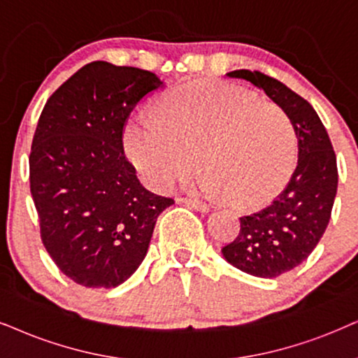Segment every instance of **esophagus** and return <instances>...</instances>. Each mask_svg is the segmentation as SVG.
Listing matches in <instances>:
<instances>
[{
  "label": "esophagus",
  "instance_id": "obj_1",
  "mask_svg": "<svg viewBox=\"0 0 358 358\" xmlns=\"http://www.w3.org/2000/svg\"><path fill=\"white\" fill-rule=\"evenodd\" d=\"M180 201L185 203V205L193 208V210L196 211H201V213H206L208 210H210V206L206 205V203H203L200 200H192V198H180Z\"/></svg>",
  "mask_w": 358,
  "mask_h": 358
}]
</instances>
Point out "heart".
Here are the masks:
<instances>
[{
    "label": "heart",
    "instance_id": "heart-1",
    "mask_svg": "<svg viewBox=\"0 0 358 358\" xmlns=\"http://www.w3.org/2000/svg\"><path fill=\"white\" fill-rule=\"evenodd\" d=\"M125 148L143 178L169 189L196 170L201 193L256 206L282 187L296 157L286 112L228 83H196L166 94L158 115L138 110Z\"/></svg>",
    "mask_w": 358,
    "mask_h": 358
}]
</instances>
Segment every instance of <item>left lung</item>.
<instances>
[{
	"label": "left lung",
	"instance_id": "8db88e82",
	"mask_svg": "<svg viewBox=\"0 0 358 358\" xmlns=\"http://www.w3.org/2000/svg\"><path fill=\"white\" fill-rule=\"evenodd\" d=\"M226 76L264 90L296 130L299 155L286 188L269 206L241 216L238 236L221 250L243 273L273 279L306 261L327 229L338 183L336 152L314 107L287 85L259 71Z\"/></svg>",
	"mask_w": 358,
	"mask_h": 358
}]
</instances>
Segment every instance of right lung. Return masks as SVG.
<instances>
[{"mask_svg":"<svg viewBox=\"0 0 358 358\" xmlns=\"http://www.w3.org/2000/svg\"><path fill=\"white\" fill-rule=\"evenodd\" d=\"M162 84L150 71L94 61L41 112L29 153L41 239L62 274L84 287L129 279L158 215L173 205L140 183L122 140L130 112Z\"/></svg>","mask_w":358,"mask_h":358,"instance_id":"obj_1","label":"right lung"}]
</instances>
